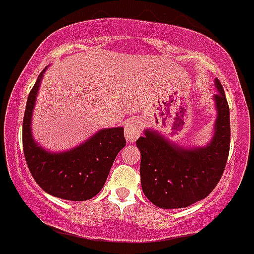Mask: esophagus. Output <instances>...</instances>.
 Returning a JSON list of instances; mask_svg holds the SVG:
<instances>
[{"label": "esophagus", "instance_id": "34e87169", "mask_svg": "<svg viewBox=\"0 0 254 254\" xmlns=\"http://www.w3.org/2000/svg\"><path fill=\"white\" fill-rule=\"evenodd\" d=\"M141 133V122L136 118H129L125 122V136L128 142H134Z\"/></svg>", "mask_w": 254, "mask_h": 254}]
</instances>
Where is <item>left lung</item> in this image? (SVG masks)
Instances as JSON below:
<instances>
[{
    "label": "left lung",
    "instance_id": "obj_1",
    "mask_svg": "<svg viewBox=\"0 0 254 254\" xmlns=\"http://www.w3.org/2000/svg\"><path fill=\"white\" fill-rule=\"evenodd\" d=\"M215 134L206 147H178L152 131L136 141L141 151V185L151 203L164 209L186 208L208 196L219 183L230 146L229 106L215 79Z\"/></svg>",
    "mask_w": 254,
    "mask_h": 254
}]
</instances>
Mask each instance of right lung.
<instances>
[{
  "mask_svg": "<svg viewBox=\"0 0 254 254\" xmlns=\"http://www.w3.org/2000/svg\"><path fill=\"white\" fill-rule=\"evenodd\" d=\"M43 73L30 90L22 123V147L27 167L37 185L48 194L74 201L88 200L101 191L116 156L125 147L123 128L102 129L68 152H46L35 143L30 129Z\"/></svg>",
  "mask_w": 254,
  "mask_h": 254,
  "instance_id": "right-lung-1",
  "label": "right lung"
}]
</instances>
